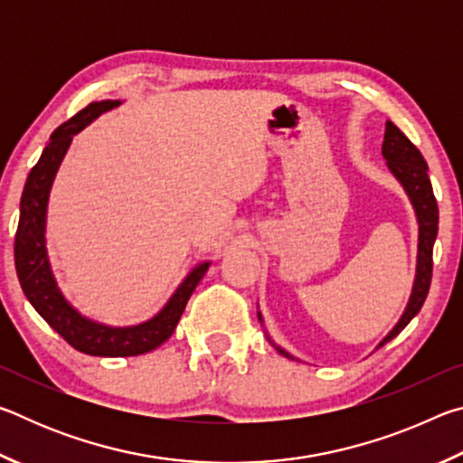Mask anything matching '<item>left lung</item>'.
I'll return each instance as SVG.
<instances>
[{"label":"left lung","mask_w":463,"mask_h":463,"mask_svg":"<svg viewBox=\"0 0 463 463\" xmlns=\"http://www.w3.org/2000/svg\"><path fill=\"white\" fill-rule=\"evenodd\" d=\"M382 153L386 156L390 171L396 175L398 182L404 185V190L409 194L414 210H417L419 261H417V279H414L409 307H406L402 318L398 320V325L392 328L386 339L380 343V347L394 339V336L419 315L420 307L425 304V298L430 288V278H433V242L437 239V229H439V208L433 194V185H430V179L427 174L429 167H427L425 156H422L419 148L406 138L404 132L390 120L386 122V135H383ZM260 320H261V315H260ZM276 349L281 355L294 359L281 347H276Z\"/></svg>","instance_id":"left-lung-1"}]
</instances>
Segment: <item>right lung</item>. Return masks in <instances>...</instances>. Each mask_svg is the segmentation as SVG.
Instances as JSON below:
<instances>
[{
	"instance_id": "add662e5",
	"label": "right lung",
	"mask_w": 463,
	"mask_h": 463,
	"mask_svg": "<svg viewBox=\"0 0 463 463\" xmlns=\"http://www.w3.org/2000/svg\"><path fill=\"white\" fill-rule=\"evenodd\" d=\"M120 101H93L73 118L52 132L49 145L30 171L26 179L24 194L20 202V222L14 241L15 273H18L22 292L33 304L34 310L65 339L73 349L88 355L99 357H130L143 355L165 343L174 335L175 326L182 318L185 304L190 300L195 286L200 284L210 263H202L182 286L177 288L174 298L167 302L159 315L138 326L112 328L83 318L80 312L69 307V302L59 292L51 273L49 257L44 247V222H46V202L52 185L54 174L65 156L73 135L98 118L101 112L118 106Z\"/></svg>"
}]
</instances>
